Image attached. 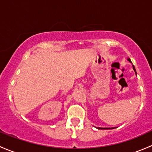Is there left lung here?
Listing matches in <instances>:
<instances>
[{
  "label": "left lung",
  "mask_w": 152,
  "mask_h": 152,
  "mask_svg": "<svg viewBox=\"0 0 152 152\" xmlns=\"http://www.w3.org/2000/svg\"><path fill=\"white\" fill-rule=\"evenodd\" d=\"M127 60L129 61L130 62V63H132V62H131V61H130V59H129V58H128ZM132 68H133V69H134V72L136 73V71H135V68H134V65H132ZM136 75H137V73H136ZM96 128H97V129H110V128H102V127H96ZM115 127H113L112 129H115ZM110 129H111V128H110Z\"/></svg>",
  "instance_id": "8db88e82"
}]
</instances>
